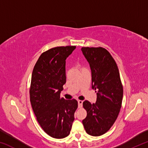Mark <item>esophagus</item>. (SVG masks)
<instances>
[{"label": "esophagus", "instance_id": "obj_1", "mask_svg": "<svg viewBox=\"0 0 148 148\" xmlns=\"http://www.w3.org/2000/svg\"><path fill=\"white\" fill-rule=\"evenodd\" d=\"M77 103H78V108H80L82 107V105H83V101L79 100V101H77Z\"/></svg>", "mask_w": 148, "mask_h": 148}]
</instances>
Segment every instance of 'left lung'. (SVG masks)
I'll return each instance as SVG.
<instances>
[{"label": "left lung", "mask_w": 148, "mask_h": 148, "mask_svg": "<svg viewBox=\"0 0 148 148\" xmlns=\"http://www.w3.org/2000/svg\"><path fill=\"white\" fill-rule=\"evenodd\" d=\"M91 71L92 88L97 101L83 102L87 116L82 123L87 134L99 136L109 131L121 108L123 89L118 67L108 51L102 47H82Z\"/></svg>", "instance_id": "obj_1"}]
</instances>
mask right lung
<instances>
[{"mask_svg":"<svg viewBox=\"0 0 148 148\" xmlns=\"http://www.w3.org/2000/svg\"><path fill=\"white\" fill-rule=\"evenodd\" d=\"M75 46L56 47L44 52L32 71L30 101L36 119L45 132L54 138L69 136L77 108L76 100L60 97L66 83V59Z\"/></svg>","mask_w":148,"mask_h":148,"instance_id":"obj_1","label":"right lung"}]
</instances>
